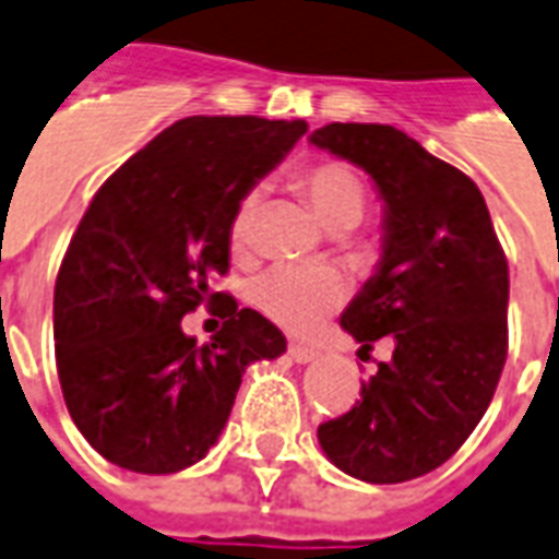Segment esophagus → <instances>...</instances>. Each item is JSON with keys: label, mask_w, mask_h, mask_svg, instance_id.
I'll return each instance as SVG.
<instances>
[{"label": "esophagus", "mask_w": 559, "mask_h": 559, "mask_svg": "<svg viewBox=\"0 0 559 559\" xmlns=\"http://www.w3.org/2000/svg\"><path fill=\"white\" fill-rule=\"evenodd\" d=\"M288 356H292V361H297V365H309V361L318 358V353L311 347H306V344H300V341H288Z\"/></svg>", "instance_id": "34e87169"}]
</instances>
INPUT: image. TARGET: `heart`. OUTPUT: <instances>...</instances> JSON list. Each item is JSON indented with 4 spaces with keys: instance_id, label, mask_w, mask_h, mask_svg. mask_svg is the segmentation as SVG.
Listing matches in <instances>:
<instances>
[{
    "instance_id": "b5f03b06",
    "label": "heart",
    "mask_w": 559,
    "mask_h": 559,
    "mask_svg": "<svg viewBox=\"0 0 559 559\" xmlns=\"http://www.w3.org/2000/svg\"><path fill=\"white\" fill-rule=\"evenodd\" d=\"M292 186L309 201L326 230H353L365 215V183L341 159H311L306 166L294 168ZM257 212L259 189H248L236 201L227 221V245L236 259L250 257ZM250 297L257 302V309L274 323L292 332H306L344 300V283L338 274L320 271V267L280 265L259 276L250 288Z\"/></svg>"
}]
</instances>
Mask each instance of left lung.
Here are the masks:
<instances>
[{
	"mask_svg": "<svg viewBox=\"0 0 559 559\" xmlns=\"http://www.w3.org/2000/svg\"><path fill=\"white\" fill-rule=\"evenodd\" d=\"M311 145L356 163L384 201L382 259L341 314L373 349L393 344L361 400L320 423L341 473L400 484L464 445L490 405L508 358V259L478 186L391 124L332 122Z\"/></svg>",
	"mask_w": 559,
	"mask_h": 559,
	"instance_id": "left-lung-1",
	"label": "left lung"
}]
</instances>
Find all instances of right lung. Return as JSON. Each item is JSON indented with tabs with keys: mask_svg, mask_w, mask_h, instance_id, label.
I'll list each match as a JSON object with an SVG mask.
<instances>
[{
	"mask_svg": "<svg viewBox=\"0 0 559 559\" xmlns=\"http://www.w3.org/2000/svg\"><path fill=\"white\" fill-rule=\"evenodd\" d=\"M302 119L189 116L93 194L55 283V356L69 417L110 464L145 475L198 464L227 426L245 367L285 335L212 280L230 271L227 221L294 142ZM212 305L203 348L179 320Z\"/></svg>",
	"mask_w": 559,
	"mask_h": 559,
	"instance_id": "right-lung-1",
	"label": "right lung"
}]
</instances>
